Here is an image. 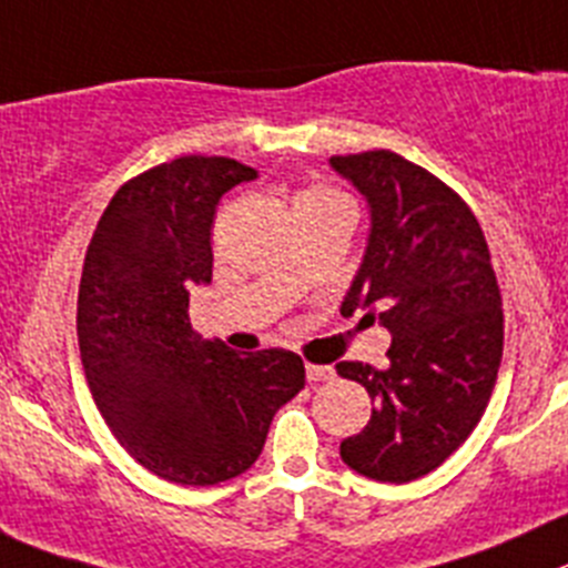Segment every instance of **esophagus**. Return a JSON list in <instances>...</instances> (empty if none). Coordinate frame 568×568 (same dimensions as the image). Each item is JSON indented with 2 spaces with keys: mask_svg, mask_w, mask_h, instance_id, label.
Returning <instances> with one entry per match:
<instances>
[{
  "mask_svg": "<svg viewBox=\"0 0 568 568\" xmlns=\"http://www.w3.org/2000/svg\"><path fill=\"white\" fill-rule=\"evenodd\" d=\"M305 375H308L311 384H316V381H331L333 378V367H322V364H308V367H305Z\"/></svg>",
  "mask_w": 568,
  "mask_h": 568,
  "instance_id": "obj_1",
  "label": "esophagus"
}]
</instances>
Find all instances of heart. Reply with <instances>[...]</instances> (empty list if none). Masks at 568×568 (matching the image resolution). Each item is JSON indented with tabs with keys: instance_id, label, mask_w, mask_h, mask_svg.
<instances>
[{
	"instance_id": "heart-1",
	"label": "heart",
	"mask_w": 568,
	"mask_h": 568,
	"mask_svg": "<svg viewBox=\"0 0 568 568\" xmlns=\"http://www.w3.org/2000/svg\"><path fill=\"white\" fill-rule=\"evenodd\" d=\"M342 195L336 193V190L331 187H308L302 190L300 195H296V206H305V204H327V201H338Z\"/></svg>"
}]
</instances>
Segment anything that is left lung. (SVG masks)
<instances>
[{
    "mask_svg": "<svg viewBox=\"0 0 568 568\" xmlns=\"http://www.w3.org/2000/svg\"><path fill=\"white\" fill-rule=\"evenodd\" d=\"M369 201L367 254L342 316L378 308L389 367L338 362L373 397L342 459L378 481L420 479L468 439L496 386L505 314L479 221L454 187L395 151L331 156Z\"/></svg>",
    "mask_w": 568,
    "mask_h": 568,
    "instance_id": "obj_1",
    "label": "left lung"
}]
</instances>
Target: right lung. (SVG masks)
<instances>
[{"label": "right lung", "mask_w": 568, "mask_h": 568, "mask_svg": "<svg viewBox=\"0 0 568 568\" xmlns=\"http://www.w3.org/2000/svg\"><path fill=\"white\" fill-rule=\"evenodd\" d=\"M254 176L230 156L153 164L111 195L83 257L78 344L94 404L142 468L179 485L252 468L274 412L305 386L291 349L246 356L190 327V288L212 280L215 206Z\"/></svg>", "instance_id": "1"}]
</instances>
